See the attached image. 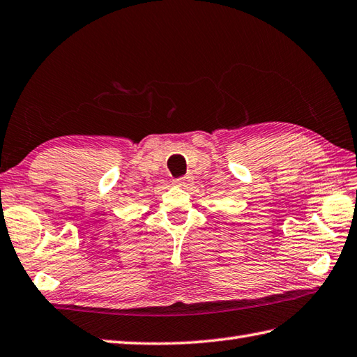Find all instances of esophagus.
<instances>
[{
	"instance_id": "obj_1",
	"label": "esophagus",
	"mask_w": 357,
	"mask_h": 357,
	"mask_svg": "<svg viewBox=\"0 0 357 357\" xmlns=\"http://www.w3.org/2000/svg\"><path fill=\"white\" fill-rule=\"evenodd\" d=\"M192 181V178L189 177V176H183V177H180V178H177L176 180V183L178 185V186H188L189 183H191Z\"/></svg>"
}]
</instances>
